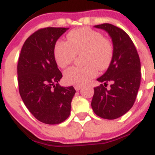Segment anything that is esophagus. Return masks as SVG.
<instances>
[{"instance_id": "obj_1", "label": "esophagus", "mask_w": 155, "mask_h": 155, "mask_svg": "<svg viewBox=\"0 0 155 155\" xmlns=\"http://www.w3.org/2000/svg\"><path fill=\"white\" fill-rule=\"evenodd\" d=\"M81 87H82L81 85H75L74 86V88L76 91H79V90H80Z\"/></svg>"}]
</instances>
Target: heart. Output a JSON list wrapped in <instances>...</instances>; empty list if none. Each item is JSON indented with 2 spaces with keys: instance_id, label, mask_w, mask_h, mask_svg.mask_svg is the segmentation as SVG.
I'll use <instances>...</instances> for the list:
<instances>
[{
  "instance_id": "obj_1",
  "label": "heart",
  "mask_w": 155,
  "mask_h": 155,
  "mask_svg": "<svg viewBox=\"0 0 155 155\" xmlns=\"http://www.w3.org/2000/svg\"><path fill=\"white\" fill-rule=\"evenodd\" d=\"M82 54V67L66 70L64 79L67 84L83 85L94 78L101 71L109 68L114 55L113 42L104 38L99 31L90 28L71 30L67 41L58 40L54 46V58L57 65L65 68L72 64L77 54Z\"/></svg>"
}]
</instances>
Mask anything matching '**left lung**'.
<instances>
[{
    "mask_svg": "<svg viewBox=\"0 0 155 155\" xmlns=\"http://www.w3.org/2000/svg\"><path fill=\"white\" fill-rule=\"evenodd\" d=\"M112 38L114 55L107 71L97 80L104 82L94 87L91 101L94 113L101 118L117 119L134 105L140 84V61L134 42L121 28L109 23L95 25ZM111 82L110 87H106Z\"/></svg>",
    "mask_w": 155,
    "mask_h": 155,
    "instance_id": "left-lung-1",
    "label": "left lung"
}]
</instances>
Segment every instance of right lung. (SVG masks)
<instances>
[{
  "instance_id": "1",
  "label": "right lung",
  "mask_w": 155,
  "mask_h": 155,
  "mask_svg": "<svg viewBox=\"0 0 155 155\" xmlns=\"http://www.w3.org/2000/svg\"><path fill=\"white\" fill-rule=\"evenodd\" d=\"M68 28L46 27L25 40L17 65L18 90L23 102L35 119L46 124H61L68 118L73 86L61 87L63 77L53 50L57 39Z\"/></svg>"
}]
</instances>
